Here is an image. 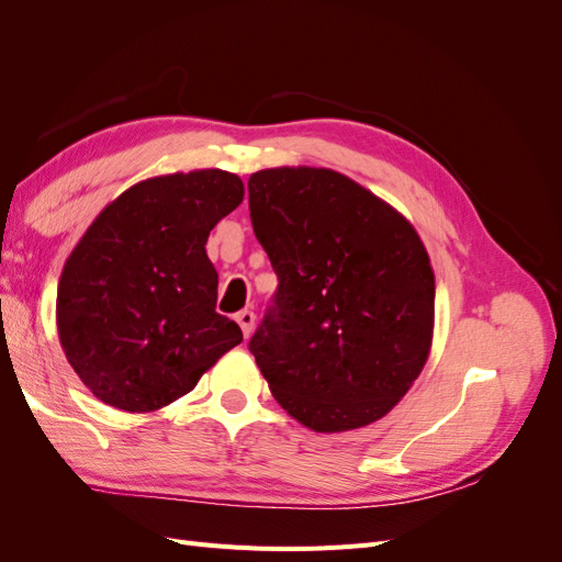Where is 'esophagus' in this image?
Masks as SVG:
<instances>
[{"mask_svg": "<svg viewBox=\"0 0 562 562\" xmlns=\"http://www.w3.org/2000/svg\"><path fill=\"white\" fill-rule=\"evenodd\" d=\"M236 321H239V326H241L244 335H246V337H250L252 326H255V314H252V312H248V310H244V312L236 314Z\"/></svg>", "mask_w": 562, "mask_h": 562, "instance_id": "34e87169", "label": "esophagus"}]
</instances>
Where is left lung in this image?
I'll list each match as a JSON object with an SVG mask.
<instances>
[{
    "instance_id": "8db88e82",
    "label": "left lung",
    "mask_w": 562,
    "mask_h": 562,
    "mask_svg": "<svg viewBox=\"0 0 562 562\" xmlns=\"http://www.w3.org/2000/svg\"><path fill=\"white\" fill-rule=\"evenodd\" d=\"M248 209L279 279L248 342L271 394L314 431L384 417L434 335V269L417 232L328 168L252 173Z\"/></svg>"
}]
</instances>
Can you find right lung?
Listing matches in <instances>:
<instances>
[{
    "label": "right lung",
    "mask_w": 562,
    "mask_h": 562,
    "mask_svg": "<svg viewBox=\"0 0 562 562\" xmlns=\"http://www.w3.org/2000/svg\"><path fill=\"white\" fill-rule=\"evenodd\" d=\"M244 201L239 176L192 171L133 184L100 213L65 262L58 335L93 396L149 413L190 394L244 339L215 312L211 229Z\"/></svg>",
    "instance_id": "add662e5"
}]
</instances>
